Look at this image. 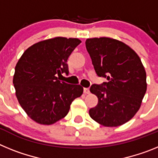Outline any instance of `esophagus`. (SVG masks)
<instances>
[{"label": "esophagus", "instance_id": "esophagus-1", "mask_svg": "<svg viewBox=\"0 0 158 158\" xmlns=\"http://www.w3.org/2000/svg\"><path fill=\"white\" fill-rule=\"evenodd\" d=\"M84 93H85V94H89V93H90L89 89H88V88H85V89H84Z\"/></svg>", "mask_w": 158, "mask_h": 158}]
</instances>
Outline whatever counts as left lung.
Segmentation results:
<instances>
[{
    "instance_id": "8db88e82",
    "label": "left lung",
    "mask_w": 158,
    "mask_h": 158,
    "mask_svg": "<svg viewBox=\"0 0 158 158\" xmlns=\"http://www.w3.org/2000/svg\"><path fill=\"white\" fill-rule=\"evenodd\" d=\"M96 74L107 82L93 85L98 104L89 110L93 120L113 127L126 123L139 111L146 92V73L139 56L129 46L111 38L85 41Z\"/></svg>"
}]
</instances>
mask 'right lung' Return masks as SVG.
<instances>
[{
    "instance_id": "obj_1",
    "label": "right lung",
    "mask_w": 158,
    "mask_h": 158,
    "mask_svg": "<svg viewBox=\"0 0 158 158\" xmlns=\"http://www.w3.org/2000/svg\"><path fill=\"white\" fill-rule=\"evenodd\" d=\"M80 40L55 37L31 46L15 67L13 85L19 104L32 120L51 125L68 114L72 102L83 93L80 85L58 80L68 74L67 60Z\"/></svg>"
}]
</instances>
